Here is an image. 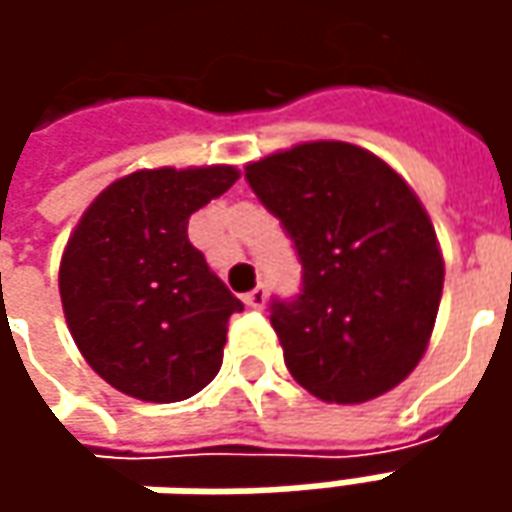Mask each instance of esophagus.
Instances as JSON below:
<instances>
[{
  "mask_svg": "<svg viewBox=\"0 0 512 512\" xmlns=\"http://www.w3.org/2000/svg\"><path fill=\"white\" fill-rule=\"evenodd\" d=\"M267 302V293L265 287H253V290H247L245 293V305L253 307V310H262Z\"/></svg>",
  "mask_w": 512,
  "mask_h": 512,
  "instance_id": "34e87169",
  "label": "esophagus"
}]
</instances>
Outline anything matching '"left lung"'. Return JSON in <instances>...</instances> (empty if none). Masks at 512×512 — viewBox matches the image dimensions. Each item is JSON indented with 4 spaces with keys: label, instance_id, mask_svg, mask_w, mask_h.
Listing matches in <instances>:
<instances>
[{
    "label": "left lung",
    "instance_id": "8db88e82",
    "mask_svg": "<svg viewBox=\"0 0 512 512\" xmlns=\"http://www.w3.org/2000/svg\"><path fill=\"white\" fill-rule=\"evenodd\" d=\"M302 265L296 299H270L290 376L322 402L382 396L419 364L442 302L436 230L370 150L307 142L245 168Z\"/></svg>",
    "mask_w": 512,
    "mask_h": 512
}]
</instances>
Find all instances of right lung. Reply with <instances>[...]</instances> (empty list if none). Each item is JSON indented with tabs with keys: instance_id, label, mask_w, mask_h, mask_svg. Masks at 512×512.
<instances>
[{
	"instance_id": "add662e5",
	"label": "right lung",
	"mask_w": 512,
	"mask_h": 512,
	"mask_svg": "<svg viewBox=\"0 0 512 512\" xmlns=\"http://www.w3.org/2000/svg\"><path fill=\"white\" fill-rule=\"evenodd\" d=\"M239 179L230 165L136 170L96 196L70 236L59 293L85 362L142 402H182L222 367L242 302L187 239V219Z\"/></svg>"
}]
</instances>
